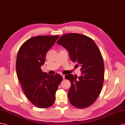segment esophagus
Wrapping results in <instances>:
<instances>
[{"label": "esophagus", "mask_w": 125, "mask_h": 125, "mask_svg": "<svg viewBox=\"0 0 125 125\" xmlns=\"http://www.w3.org/2000/svg\"><path fill=\"white\" fill-rule=\"evenodd\" d=\"M62 78H63V79H65V75L62 74Z\"/></svg>", "instance_id": "esophagus-1"}]
</instances>
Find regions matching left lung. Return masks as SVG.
I'll return each mask as SVG.
<instances>
[{
	"mask_svg": "<svg viewBox=\"0 0 125 125\" xmlns=\"http://www.w3.org/2000/svg\"><path fill=\"white\" fill-rule=\"evenodd\" d=\"M57 43L65 47L73 62L82 67L78 80L73 74L65 76L71 83L69 101L77 108H87L95 102L102 89L104 66L101 52L93 39L78 33L63 35Z\"/></svg>",
	"mask_w": 125,
	"mask_h": 125,
	"instance_id": "obj_1",
	"label": "left lung"
}]
</instances>
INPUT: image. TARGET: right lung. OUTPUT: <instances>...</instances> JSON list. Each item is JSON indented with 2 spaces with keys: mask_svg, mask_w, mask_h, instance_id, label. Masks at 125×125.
<instances>
[{
  "mask_svg": "<svg viewBox=\"0 0 125 125\" xmlns=\"http://www.w3.org/2000/svg\"><path fill=\"white\" fill-rule=\"evenodd\" d=\"M59 37H32L21 45L17 53L16 69L18 79L27 99L39 108H47L53 104L56 92L62 80L60 74L48 75L41 69L47 52Z\"/></svg>",
  "mask_w": 125,
  "mask_h": 125,
  "instance_id": "right-lung-1",
  "label": "right lung"
}]
</instances>
